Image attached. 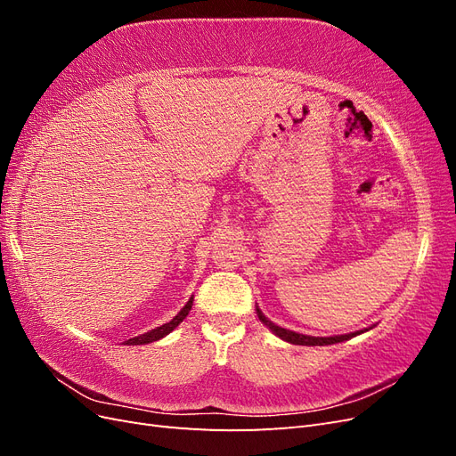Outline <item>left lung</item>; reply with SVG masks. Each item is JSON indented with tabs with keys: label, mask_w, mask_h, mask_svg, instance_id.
<instances>
[{
	"label": "left lung",
	"mask_w": 456,
	"mask_h": 456,
	"mask_svg": "<svg viewBox=\"0 0 456 456\" xmlns=\"http://www.w3.org/2000/svg\"><path fill=\"white\" fill-rule=\"evenodd\" d=\"M256 314H258V320L268 325L275 335H278L280 338L291 342V344H300V346H327V344H337V342H342V340H348L355 335L363 333V330H357V333H350V335H340V337H308V335H300V333H295V330H287L280 325L272 323L270 320H266L265 314H262L258 308H256Z\"/></svg>",
	"instance_id": "1"
}]
</instances>
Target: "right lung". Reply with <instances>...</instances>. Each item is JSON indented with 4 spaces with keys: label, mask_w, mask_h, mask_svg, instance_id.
Listing matches in <instances>:
<instances>
[{
    "label": "right lung",
    "mask_w": 456,
    "mask_h": 456,
    "mask_svg": "<svg viewBox=\"0 0 456 456\" xmlns=\"http://www.w3.org/2000/svg\"><path fill=\"white\" fill-rule=\"evenodd\" d=\"M190 310H191V298L186 302V306H184L181 312H178L169 323H163V325H161V327H158V329H151L150 333H144V335H141V337L129 338V340H126L123 344H127V346H134V344H150V342H154V340L163 338L165 335H169L171 330H173L178 323H183V320H184V317L188 315V312H190Z\"/></svg>",
    "instance_id": "right-lung-1"
}]
</instances>
